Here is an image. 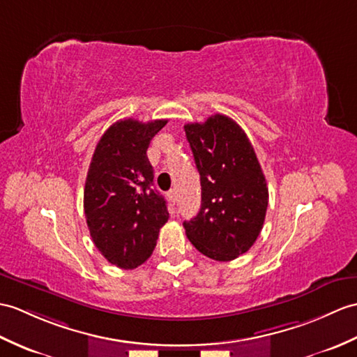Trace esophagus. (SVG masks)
Masks as SVG:
<instances>
[{
  "label": "esophagus",
  "mask_w": 357,
  "mask_h": 357,
  "mask_svg": "<svg viewBox=\"0 0 357 357\" xmlns=\"http://www.w3.org/2000/svg\"><path fill=\"white\" fill-rule=\"evenodd\" d=\"M176 190L175 188H172V190H169V193H167V196L170 197V201L172 202H176Z\"/></svg>",
  "instance_id": "34e87169"
}]
</instances>
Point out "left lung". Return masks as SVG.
Wrapping results in <instances>:
<instances>
[{"label":"left lung","instance_id":"8db88e82","mask_svg":"<svg viewBox=\"0 0 357 357\" xmlns=\"http://www.w3.org/2000/svg\"><path fill=\"white\" fill-rule=\"evenodd\" d=\"M184 129L202 190L201 210L184 222L185 234L199 252L231 261L250 250L263 228L266 179L250 138L233 119L216 114Z\"/></svg>","mask_w":357,"mask_h":357}]
</instances>
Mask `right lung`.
Returning a JSON list of instances; mask_svg holds the SVG:
<instances>
[{
	"instance_id": "right-lung-1",
	"label": "right lung",
	"mask_w": 357,
	"mask_h": 357,
	"mask_svg": "<svg viewBox=\"0 0 357 357\" xmlns=\"http://www.w3.org/2000/svg\"><path fill=\"white\" fill-rule=\"evenodd\" d=\"M165 123H114L89 164L84 192L89 234L105 259L121 269L138 268L152 255L169 220L167 202L152 188L153 167L146 153Z\"/></svg>"
}]
</instances>
